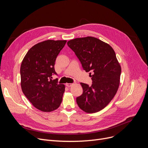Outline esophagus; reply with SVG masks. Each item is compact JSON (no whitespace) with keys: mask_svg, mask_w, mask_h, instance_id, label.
Segmentation results:
<instances>
[{"mask_svg":"<svg viewBox=\"0 0 148 148\" xmlns=\"http://www.w3.org/2000/svg\"><path fill=\"white\" fill-rule=\"evenodd\" d=\"M73 83H66V86L67 87H71V86H73Z\"/></svg>","mask_w":148,"mask_h":148,"instance_id":"34e87169","label":"esophagus"}]
</instances>
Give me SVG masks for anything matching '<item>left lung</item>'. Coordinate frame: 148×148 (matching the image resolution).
Listing matches in <instances>:
<instances>
[{"label": "left lung", "instance_id": "1", "mask_svg": "<svg viewBox=\"0 0 148 148\" xmlns=\"http://www.w3.org/2000/svg\"><path fill=\"white\" fill-rule=\"evenodd\" d=\"M67 44L84 70L91 72L92 86L80 83L83 91L76 99L77 104L88 113L101 110L112 100L120 84L121 66L114 50L108 44L92 36L75 38Z\"/></svg>", "mask_w": 148, "mask_h": 148}]
</instances>
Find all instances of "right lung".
I'll return each instance as SVG.
<instances>
[{"label":"right lung","instance_id":"right-lung-1","mask_svg":"<svg viewBox=\"0 0 148 148\" xmlns=\"http://www.w3.org/2000/svg\"><path fill=\"white\" fill-rule=\"evenodd\" d=\"M66 40H46L31 47L23 58L21 67V87L32 104L44 112H50L60 106L65 92L64 84L52 80L56 73L54 64Z\"/></svg>","mask_w":148,"mask_h":148}]
</instances>
